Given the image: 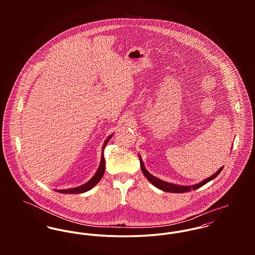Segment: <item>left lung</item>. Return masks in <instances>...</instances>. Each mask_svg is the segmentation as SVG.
<instances>
[{
    "label": "left lung",
    "mask_w": 255,
    "mask_h": 255,
    "mask_svg": "<svg viewBox=\"0 0 255 255\" xmlns=\"http://www.w3.org/2000/svg\"><path fill=\"white\" fill-rule=\"evenodd\" d=\"M139 161H140V168H141V171L142 173L144 174V176L146 177V179L151 182L153 185H155L156 187L162 189L163 191H167V192H173V193H182V192H186V191H190V190H195L201 186H203L205 183H207L210 181H212L213 179H215L219 174L221 173V171L223 170L224 167H221L219 169L218 171L212 175L210 178H207L206 180L202 181V182H199V183H196V184H193V185H188V186H185V185H178V184H174V183H170V182H165V181H162L160 179H157L156 177L152 176L144 167V164L141 160V157L139 156Z\"/></svg>",
    "instance_id": "8db88e82"
}]
</instances>
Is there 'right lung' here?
<instances>
[{
  "instance_id": "right-lung-1",
  "label": "right lung",
  "mask_w": 255,
  "mask_h": 255,
  "mask_svg": "<svg viewBox=\"0 0 255 255\" xmlns=\"http://www.w3.org/2000/svg\"><path fill=\"white\" fill-rule=\"evenodd\" d=\"M112 135H110L109 137L105 140L103 147H102V156H101V162H100V166L96 172V174L92 177V179H90V181L80 185V186H77V187H73V188H68V189H60V190H57L58 192L60 193H66V194H75V193H83L85 191H88L89 189H91L93 186H95L99 181L101 180V178L103 177L104 175V172H105V159H104V149L107 145V143L109 142L110 139H111Z\"/></svg>"
}]
</instances>
